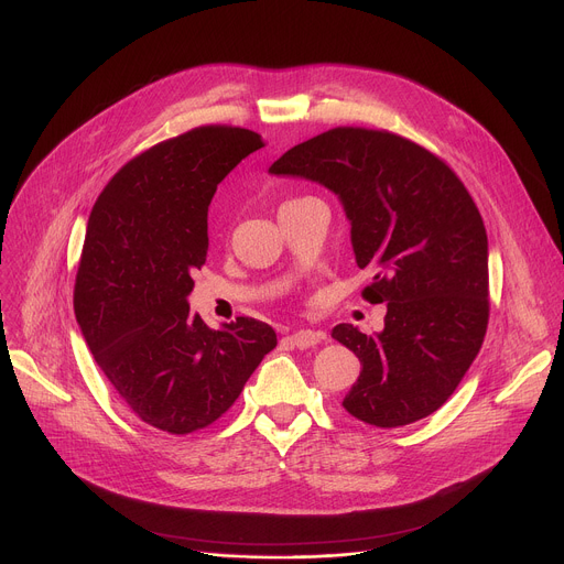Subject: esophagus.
Wrapping results in <instances>:
<instances>
[{"label": "esophagus", "mask_w": 564, "mask_h": 564, "mask_svg": "<svg viewBox=\"0 0 564 564\" xmlns=\"http://www.w3.org/2000/svg\"><path fill=\"white\" fill-rule=\"evenodd\" d=\"M289 340H291L293 347L306 349V347H314V345H318L321 340H325V334H323V332H316V329H297V332L289 334Z\"/></svg>", "instance_id": "esophagus-1"}]
</instances>
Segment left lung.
I'll return each mask as SVG.
<instances>
[{
    "mask_svg": "<svg viewBox=\"0 0 564 564\" xmlns=\"http://www.w3.org/2000/svg\"><path fill=\"white\" fill-rule=\"evenodd\" d=\"M271 174L323 183L351 221L362 295L388 304L386 329L338 325L360 360L343 408L399 427L440 410L462 383L488 327V239L462 178L430 150L388 130L334 128L284 152Z\"/></svg>",
    "mask_w": 564,
    "mask_h": 564,
    "instance_id": "obj_1",
    "label": "left lung"
}]
</instances>
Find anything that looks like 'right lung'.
Wrapping results in <instances>:
<instances>
[{
	"label": "right lung",
	"instance_id": "1",
	"mask_svg": "<svg viewBox=\"0 0 564 564\" xmlns=\"http://www.w3.org/2000/svg\"><path fill=\"white\" fill-rule=\"evenodd\" d=\"M260 148L262 137L243 128H195L124 163L89 215L76 318L111 388L156 430L215 423L278 345L267 323L243 316L210 329L187 306L206 264L210 199Z\"/></svg>",
	"mask_w": 564,
	"mask_h": 564
}]
</instances>
